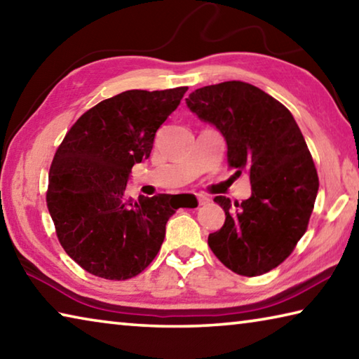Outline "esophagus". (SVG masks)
I'll return each mask as SVG.
<instances>
[{"label":"esophagus","instance_id":"obj_1","mask_svg":"<svg viewBox=\"0 0 359 359\" xmlns=\"http://www.w3.org/2000/svg\"><path fill=\"white\" fill-rule=\"evenodd\" d=\"M196 201H198V205H204L209 203V198H205L204 194H196Z\"/></svg>","mask_w":359,"mask_h":359}]
</instances>
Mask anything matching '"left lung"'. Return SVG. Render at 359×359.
I'll use <instances>...</instances> for the list:
<instances>
[{
    "mask_svg": "<svg viewBox=\"0 0 359 359\" xmlns=\"http://www.w3.org/2000/svg\"><path fill=\"white\" fill-rule=\"evenodd\" d=\"M188 109L222 133L228 165L250 174L252 194L231 203L215 196L224 224L209 247L239 276L269 272L306 233L318 193L311 151L291 112L255 85L229 81L194 90Z\"/></svg>",
    "mask_w": 359,
    "mask_h": 359,
    "instance_id": "obj_1",
    "label": "left lung"
}]
</instances>
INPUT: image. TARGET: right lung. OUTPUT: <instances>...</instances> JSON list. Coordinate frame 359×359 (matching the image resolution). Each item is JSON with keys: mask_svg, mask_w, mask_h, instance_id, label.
<instances>
[{"mask_svg": "<svg viewBox=\"0 0 359 359\" xmlns=\"http://www.w3.org/2000/svg\"><path fill=\"white\" fill-rule=\"evenodd\" d=\"M187 90H128L101 101L72 125L53 156L47 208L65 252L90 274L126 280L160 252L180 205L171 194L133 201L125 190Z\"/></svg>", "mask_w": 359, "mask_h": 359, "instance_id": "obj_1", "label": "right lung"}]
</instances>
